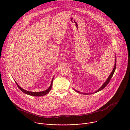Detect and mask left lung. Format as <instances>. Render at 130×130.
Here are the masks:
<instances>
[{
  "label": "left lung",
  "instance_id": "left-lung-1",
  "mask_svg": "<svg viewBox=\"0 0 130 130\" xmlns=\"http://www.w3.org/2000/svg\"><path fill=\"white\" fill-rule=\"evenodd\" d=\"M115 65H114V68H113V71H112V72H111V73L109 75V77H108V78H107V79L106 80V81H105V82L102 85V86L99 89H98L97 90H96L94 93H96V92H98V91H100V90H101L102 89H103L108 84V83H109V82L110 81V79H111V78H112V77H113V75H114V72H115V69H116V59H115ZM74 90H75L76 91H77V92H78V93H80V94H83L84 95H88V94H93V93H90V94H87V93H82V92H80V91H77V90H75V89H73Z\"/></svg>",
  "mask_w": 130,
  "mask_h": 130
}]
</instances>
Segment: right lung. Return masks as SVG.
Here are the masks:
<instances>
[{
	"label": "right lung",
	"instance_id": "right-lung-1",
	"mask_svg": "<svg viewBox=\"0 0 130 130\" xmlns=\"http://www.w3.org/2000/svg\"><path fill=\"white\" fill-rule=\"evenodd\" d=\"M53 78L52 79V81H51V85L50 86V87L46 90H44V91H39V92H32V91H27V90H26L23 88H22L19 85H18L17 84V83L16 82L18 87L20 88V89L23 91L24 93L25 94H26L27 95H30V96H35V97H39V96H44L46 94H47L48 92L50 91V90L51 89V88H52V82H53Z\"/></svg>",
	"mask_w": 130,
	"mask_h": 130
}]
</instances>
